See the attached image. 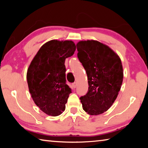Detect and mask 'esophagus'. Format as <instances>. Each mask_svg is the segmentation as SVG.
I'll use <instances>...</instances> for the list:
<instances>
[{
  "label": "esophagus",
  "instance_id": "obj_1",
  "mask_svg": "<svg viewBox=\"0 0 148 148\" xmlns=\"http://www.w3.org/2000/svg\"><path fill=\"white\" fill-rule=\"evenodd\" d=\"M72 87H74V88H76V86H77V83H76V82H74V83L72 84Z\"/></svg>",
  "mask_w": 148,
  "mask_h": 148
}]
</instances>
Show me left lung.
Listing matches in <instances>:
<instances>
[{"label": "left lung", "mask_w": 148, "mask_h": 148, "mask_svg": "<svg viewBox=\"0 0 148 148\" xmlns=\"http://www.w3.org/2000/svg\"><path fill=\"white\" fill-rule=\"evenodd\" d=\"M77 57L86 71L88 91L80 97L84 110L91 116L107 111L116 101L123 79L121 61L114 50L97 40L76 44Z\"/></svg>", "instance_id": "obj_1"}]
</instances>
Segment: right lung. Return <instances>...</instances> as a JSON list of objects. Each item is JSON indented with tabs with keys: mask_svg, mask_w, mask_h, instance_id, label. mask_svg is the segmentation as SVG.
Segmentation results:
<instances>
[{
	"mask_svg": "<svg viewBox=\"0 0 148 148\" xmlns=\"http://www.w3.org/2000/svg\"><path fill=\"white\" fill-rule=\"evenodd\" d=\"M72 40H51L40 48L27 72L29 90L35 104L48 116H57L65 110L71 92L66 84L64 61L73 56Z\"/></svg>",
	"mask_w": 148,
	"mask_h": 148,
	"instance_id": "1",
	"label": "right lung"
}]
</instances>
